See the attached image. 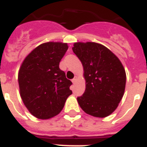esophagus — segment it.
<instances>
[{"instance_id":"obj_1","label":"esophagus","mask_w":147,"mask_h":147,"mask_svg":"<svg viewBox=\"0 0 147 147\" xmlns=\"http://www.w3.org/2000/svg\"><path fill=\"white\" fill-rule=\"evenodd\" d=\"M76 78H74V79H73V80H72V82L74 83V84L75 82H76Z\"/></svg>"}]
</instances>
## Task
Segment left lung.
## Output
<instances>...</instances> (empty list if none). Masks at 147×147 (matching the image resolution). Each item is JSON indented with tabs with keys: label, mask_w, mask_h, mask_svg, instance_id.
Here are the masks:
<instances>
[{
	"label": "left lung",
	"mask_w": 147,
	"mask_h": 147,
	"mask_svg": "<svg viewBox=\"0 0 147 147\" xmlns=\"http://www.w3.org/2000/svg\"><path fill=\"white\" fill-rule=\"evenodd\" d=\"M73 52L82 62L86 90L77 98L87 114L104 118L115 111L122 100L126 82L125 71L114 53L94 42H76Z\"/></svg>",
	"instance_id": "1"
}]
</instances>
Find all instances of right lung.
<instances>
[{"label": "right lung", "mask_w": 147, "mask_h": 147, "mask_svg": "<svg viewBox=\"0 0 147 147\" xmlns=\"http://www.w3.org/2000/svg\"><path fill=\"white\" fill-rule=\"evenodd\" d=\"M67 49L66 43H42L22 63L18 74L19 93L26 108L36 118L48 119L57 116L72 94V82L59 68Z\"/></svg>", "instance_id": "1"}]
</instances>
